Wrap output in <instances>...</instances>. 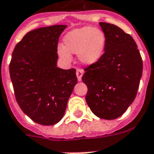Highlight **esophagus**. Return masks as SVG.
Returning a JSON list of instances; mask_svg holds the SVG:
<instances>
[{"label": "esophagus", "instance_id": "34e87169", "mask_svg": "<svg viewBox=\"0 0 154 154\" xmlns=\"http://www.w3.org/2000/svg\"><path fill=\"white\" fill-rule=\"evenodd\" d=\"M76 74H77V80L79 81V82H81V81H82V75H83V70L82 69H77Z\"/></svg>", "mask_w": 154, "mask_h": 154}]
</instances>
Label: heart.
Here are the masks:
<instances>
[{
	"label": "heart",
	"mask_w": 154,
	"mask_h": 154,
	"mask_svg": "<svg viewBox=\"0 0 154 154\" xmlns=\"http://www.w3.org/2000/svg\"><path fill=\"white\" fill-rule=\"evenodd\" d=\"M106 38L102 31L84 27L68 32L64 38V46L59 45L57 51L62 59L70 61V53L78 54V59L84 65H92L103 56Z\"/></svg>",
	"instance_id": "b5f03b06"
}]
</instances>
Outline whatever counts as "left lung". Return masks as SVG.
Segmentation results:
<instances>
[{"mask_svg": "<svg viewBox=\"0 0 154 154\" xmlns=\"http://www.w3.org/2000/svg\"><path fill=\"white\" fill-rule=\"evenodd\" d=\"M106 38L103 56L85 68L86 100L92 112L107 120L119 118L137 94L143 61L137 45L118 26L100 22Z\"/></svg>", "mask_w": 154, "mask_h": 154, "instance_id": "8db88e82", "label": "left lung"}]
</instances>
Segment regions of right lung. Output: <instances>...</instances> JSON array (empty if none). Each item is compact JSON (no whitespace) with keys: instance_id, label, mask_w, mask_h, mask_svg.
Returning <instances> with one entry per match:
<instances>
[{"instance_id":"right-lung-1","label":"right lung","mask_w":154,"mask_h":154,"mask_svg":"<svg viewBox=\"0 0 154 154\" xmlns=\"http://www.w3.org/2000/svg\"><path fill=\"white\" fill-rule=\"evenodd\" d=\"M67 25L30 31L15 45L10 75L17 103L35 122L51 126L65 112L68 100L77 83L76 69L57 67V47Z\"/></svg>"}]
</instances>
